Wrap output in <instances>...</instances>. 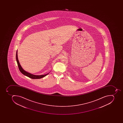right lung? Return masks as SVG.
Segmentation results:
<instances>
[{"label": "right lung", "instance_id": "1", "mask_svg": "<svg viewBox=\"0 0 123 123\" xmlns=\"http://www.w3.org/2000/svg\"><path fill=\"white\" fill-rule=\"evenodd\" d=\"M16 60H17V63L19 69V71H20L21 72L25 75L26 76L28 77L32 78V79H40V78H42L45 77V76L49 74H44V75H35L31 74L30 73L27 72L26 71H25V70H23V68L21 67V65L19 64V62L18 60V58L17 51V53H16Z\"/></svg>", "mask_w": 123, "mask_h": 123}]
</instances>
